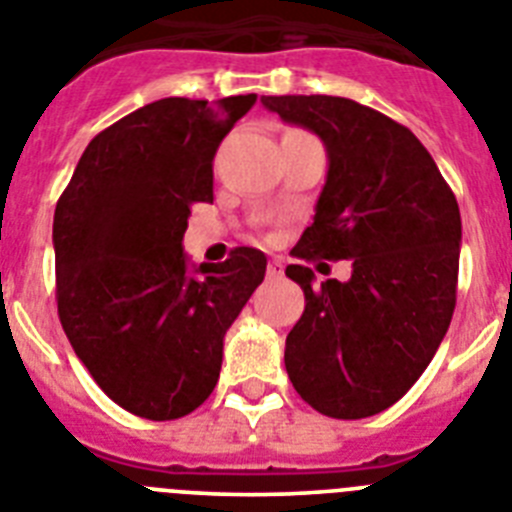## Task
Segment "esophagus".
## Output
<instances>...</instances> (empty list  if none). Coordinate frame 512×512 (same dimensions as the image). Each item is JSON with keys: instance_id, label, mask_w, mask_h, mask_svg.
<instances>
[{"instance_id": "34e87169", "label": "esophagus", "mask_w": 512, "mask_h": 512, "mask_svg": "<svg viewBox=\"0 0 512 512\" xmlns=\"http://www.w3.org/2000/svg\"><path fill=\"white\" fill-rule=\"evenodd\" d=\"M282 274H284L282 261H271V264L266 266V279H282Z\"/></svg>"}]
</instances>
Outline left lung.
Returning <instances> with one entry per match:
<instances>
[{"label": "left lung", "instance_id": "1", "mask_svg": "<svg viewBox=\"0 0 512 512\" xmlns=\"http://www.w3.org/2000/svg\"><path fill=\"white\" fill-rule=\"evenodd\" d=\"M284 122L320 135L328 179L297 259H351V279L312 287L289 264L305 312L284 366L297 395L328 418H369L418 382L456 307L461 215L431 153L405 125L346 97H261Z\"/></svg>", "mask_w": 512, "mask_h": 512}]
</instances>
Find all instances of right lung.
Segmentation results:
<instances>
[{"label": "right lung", "mask_w": 512, "mask_h": 512, "mask_svg": "<svg viewBox=\"0 0 512 512\" xmlns=\"http://www.w3.org/2000/svg\"><path fill=\"white\" fill-rule=\"evenodd\" d=\"M256 94L166 97L94 135L53 215L56 302L102 392L174 420L215 390L225 330L264 282L266 256L233 248L189 271L192 205L212 202V158Z\"/></svg>", "instance_id": "add662e5"}]
</instances>
